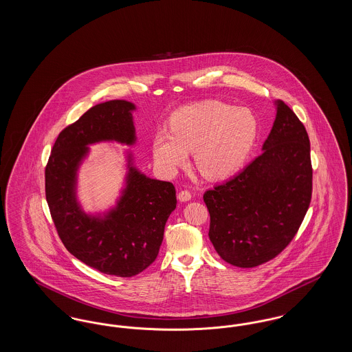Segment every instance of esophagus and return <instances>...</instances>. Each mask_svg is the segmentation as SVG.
Returning a JSON list of instances; mask_svg holds the SVG:
<instances>
[{
	"instance_id": "1",
	"label": "esophagus",
	"mask_w": 352,
	"mask_h": 352,
	"mask_svg": "<svg viewBox=\"0 0 352 352\" xmlns=\"http://www.w3.org/2000/svg\"><path fill=\"white\" fill-rule=\"evenodd\" d=\"M191 198H192V195H191V192L188 190H181L178 192V199L181 201H188Z\"/></svg>"
}]
</instances>
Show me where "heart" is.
<instances>
[{
	"mask_svg": "<svg viewBox=\"0 0 352 352\" xmlns=\"http://www.w3.org/2000/svg\"><path fill=\"white\" fill-rule=\"evenodd\" d=\"M257 118L248 108L219 100L184 105L170 118V131L153 138L158 168L174 173L194 151L198 171L207 179H221L240 168L256 142Z\"/></svg>",
	"mask_w": 352,
	"mask_h": 352,
	"instance_id": "b5f03b06",
	"label": "heart"
}]
</instances>
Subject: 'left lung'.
I'll list each match as a JSON object with an SVG mask.
<instances>
[{
    "label": "left lung",
    "instance_id": "left-lung-1",
    "mask_svg": "<svg viewBox=\"0 0 352 352\" xmlns=\"http://www.w3.org/2000/svg\"><path fill=\"white\" fill-rule=\"evenodd\" d=\"M276 109L263 153L203 195L210 240L226 263L239 268H254L284 251L311 201L309 135L284 101H276Z\"/></svg>",
    "mask_w": 352,
    "mask_h": 352
}]
</instances>
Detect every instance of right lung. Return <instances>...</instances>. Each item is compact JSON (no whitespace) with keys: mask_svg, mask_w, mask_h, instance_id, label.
I'll use <instances>...</instances> for the list:
<instances>
[{"mask_svg":"<svg viewBox=\"0 0 352 352\" xmlns=\"http://www.w3.org/2000/svg\"><path fill=\"white\" fill-rule=\"evenodd\" d=\"M125 100L101 102L66 126L45 168L46 201L56 232L67 251L101 273L133 277L151 265L164 240L165 224L177 207L171 182L151 179L131 165L116 208L104 218L87 215L76 201V171L88 145L135 141L132 111Z\"/></svg>","mask_w":352,"mask_h":352,"instance_id":"1","label":"right lung"}]
</instances>
